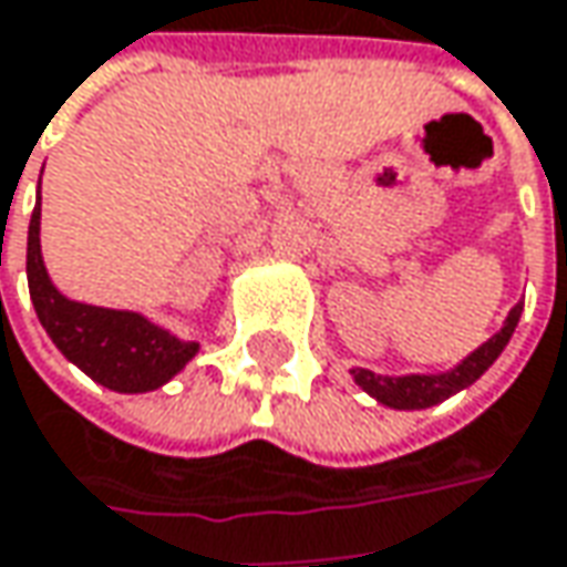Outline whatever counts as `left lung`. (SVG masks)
Segmentation results:
<instances>
[{
    "instance_id": "8db88e82",
    "label": "left lung",
    "mask_w": 567,
    "mask_h": 567,
    "mask_svg": "<svg viewBox=\"0 0 567 567\" xmlns=\"http://www.w3.org/2000/svg\"><path fill=\"white\" fill-rule=\"evenodd\" d=\"M520 312H524V302H517V306L507 312V319H504V326H501L497 334H492L482 348H475L466 360H460V363H456L453 370H446V373L382 377V373H373V370L357 367V370H351V377H354V382L363 392H370V395H373L380 405H385V409H431V405H437L443 399L456 395L460 389L472 385V382L478 380V377L495 363L497 357H501V351L507 348V341H511L517 322H520Z\"/></svg>"
}]
</instances>
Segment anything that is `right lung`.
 Returning <instances> with one entry per match:
<instances>
[{
  "label": "right lung",
  "mask_w": 567,
  "mask_h": 567,
  "mask_svg": "<svg viewBox=\"0 0 567 567\" xmlns=\"http://www.w3.org/2000/svg\"><path fill=\"white\" fill-rule=\"evenodd\" d=\"M28 290L60 354L114 392H153L200 351L140 312L75 302L53 287L41 255V190L28 226Z\"/></svg>",
  "instance_id": "obj_1"
}]
</instances>
